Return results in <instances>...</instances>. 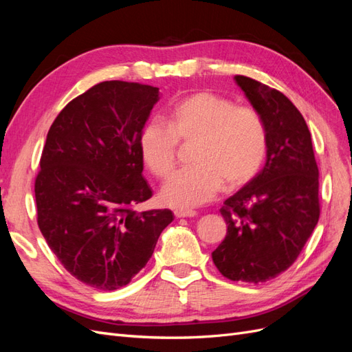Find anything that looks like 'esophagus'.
I'll return each mask as SVG.
<instances>
[{
	"label": "esophagus",
	"mask_w": 352,
	"mask_h": 352,
	"mask_svg": "<svg viewBox=\"0 0 352 352\" xmlns=\"http://www.w3.org/2000/svg\"><path fill=\"white\" fill-rule=\"evenodd\" d=\"M173 212H175V216H176L177 219H180V217H194V216H197V211H195V210L176 208Z\"/></svg>",
	"instance_id": "obj_1"
}]
</instances>
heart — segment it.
<instances>
[{
	"mask_svg": "<svg viewBox=\"0 0 352 352\" xmlns=\"http://www.w3.org/2000/svg\"><path fill=\"white\" fill-rule=\"evenodd\" d=\"M179 142H194L190 162L160 190L166 206L190 208L214 198L219 189H236L258 173L267 154V131L258 111L214 92L201 91L176 102L168 123L151 119L140 133L145 167L166 177L176 164Z\"/></svg>",
	"mask_w": 352,
	"mask_h": 352,
	"instance_id": "heart-1",
	"label": "heart"
}]
</instances>
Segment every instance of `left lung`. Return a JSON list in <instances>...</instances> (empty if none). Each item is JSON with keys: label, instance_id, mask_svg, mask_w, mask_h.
I'll return each mask as SVG.
<instances>
[{"label": "left lung", "instance_id": "left-lung-1", "mask_svg": "<svg viewBox=\"0 0 352 352\" xmlns=\"http://www.w3.org/2000/svg\"><path fill=\"white\" fill-rule=\"evenodd\" d=\"M235 80L263 117L267 160L223 202L228 232L211 257L225 278L261 283L291 267L317 225L318 167L311 133L289 98L241 74Z\"/></svg>", "mask_w": 352, "mask_h": 352}]
</instances>
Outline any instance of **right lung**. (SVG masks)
Masks as SVG:
<instances>
[{
    "label": "right lung",
    "instance_id": "right-lung-1",
    "mask_svg": "<svg viewBox=\"0 0 352 352\" xmlns=\"http://www.w3.org/2000/svg\"><path fill=\"white\" fill-rule=\"evenodd\" d=\"M158 88L107 80L72 100L51 124L35 179L38 226L65 269L114 291L151 258L173 212H138L153 190L142 176L140 133Z\"/></svg>",
    "mask_w": 352,
    "mask_h": 352
}]
</instances>
